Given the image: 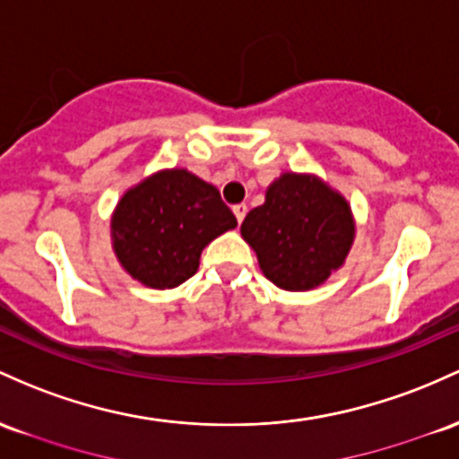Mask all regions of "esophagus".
Wrapping results in <instances>:
<instances>
[{
	"label": "esophagus",
	"instance_id": "esophagus-1",
	"mask_svg": "<svg viewBox=\"0 0 459 459\" xmlns=\"http://www.w3.org/2000/svg\"><path fill=\"white\" fill-rule=\"evenodd\" d=\"M233 213H235V218H238V221L241 224V221H244V218H246V213H248V206H246L244 203L235 204L233 206Z\"/></svg>",
	"mask_w": 459,
	"mask_h": 459
}]
</instances>
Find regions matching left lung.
<instances>
[{"label":"left lung","mask_w":459,"mask_h":459,"mask_svg":"<svg viewBox=\"0 0 459 459\" xmlns=\"http://www.w3.org/2000/svg\"><path fill=\"white\" fill-rule=\"evenodd\" d=\"M241 238L272 283L307 291L342 268L355 221L344 195L316 176L287 172L265 191V203L246 215Z\"/></svg>","instance_id":"8db88e82"}]
</instances>
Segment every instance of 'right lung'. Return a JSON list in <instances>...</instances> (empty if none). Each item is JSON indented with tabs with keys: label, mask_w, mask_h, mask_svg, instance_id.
<instances>
[{
	"label": "right lung",
	"mask_w": 459,
	"mask_h": 459,
	"mask_svg": "<svg viewBox=\"0 0 459 459\" xmlns=\"http://www.w3.org/2000/svg\"><path fill=\"white\" fill-rule=\"evenodd\" d=\"M235 226L233 211L213 185L187 169H163L126 191L110 233L115 255L133 279L172 290L198 272L204 246Z\"/></svg>",
	"instance_id": "obj_1"
}]
</instances>
